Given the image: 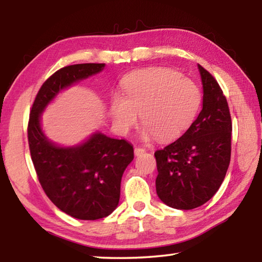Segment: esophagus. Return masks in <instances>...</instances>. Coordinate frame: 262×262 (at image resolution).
<instances>
[{"mask_svg":"<svg viewBox=\"0 0 262 262\" xmlns=\"http://www.w3.org/2000/svg\"><path fill=\"white\" fill-rule=\"evenodd\" d=\"M134 152H135L136 156H140V155H142V154H144V152H145V150H144L143 148H139V147H136V148L134 149Z\"/></svg>","mask_w":262,"mask_h":262,"instance_id":"obj_1","label":"esophagus"}]
</instances>
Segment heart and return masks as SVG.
<instances>
[{"label": "heart", "instance_id": "b5f03b06", "mask_svg": "<svg viewBox=\"0 0 262 262\" xmlns=\"http://www.w3.org/2000/svg\"><path fill=\"white\" fill-rule=\"evenodd\" d=\"M122 85L123 98L115 96L110 105L114 126L121 134L129 132L141 114L144 137L173 139L192 123L201 104L196 84L170 68L136 70Z\"/></svg>", "mask_w": 262, "mask_h": 262}]
</instances>
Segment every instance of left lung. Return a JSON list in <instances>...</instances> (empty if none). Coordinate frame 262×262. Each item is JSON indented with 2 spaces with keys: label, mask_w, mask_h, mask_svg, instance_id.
I'll use <instances>...</instances> for the list:
<instances>
[{
  "label": "left lung",
  "mask_w": 262,
  "mask_h": 262,
  "mask_svg": "<svg viewBox=\"0 0 262 262\" xmlns=\"http://www.w3.org/2000/svg\"><path fill=\"white\" fill-rule=\"evenodd\" d=\"M202 110L185 134L155 152L158 198L174 209L189 210L214 196L231 158L232 122L228 101L214 76L198 64Z\"/></svg>",
  "instance_id": "left-lung-1"
}]
</instances>
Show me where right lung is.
I'll return each instance as SVG.
<instances>
[{
  "label": "right lung",
  "instance_id": "right-lung-1",
  "mask_svg": "<svg viewBox=\"0 0 262 262\" xmlns=\"http://www.w3.org/2000/svg\"><path fill=\"white\" fill-rule=\"evenodd\" d=\"M104 67L79 63L59 69L42 84L30 112L29 147L39 183L60 210L78 220L104 219L118 207L121 178L134 159V149L126 140L101 133L75 147H59L43 134L40 115L61 90Z\"/></svg>",
  "mask_w": 262,
  "mask_h": 262
}]
</instances>
